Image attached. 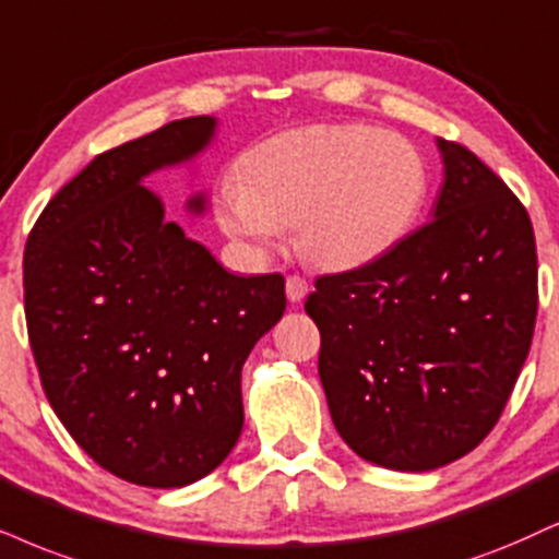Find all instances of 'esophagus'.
Here are the masks:
<instances>
[{"instance_id":"esophagus-1","label":"esophagus","mask_w":559,"mask_h":559,"mask_svg":"<svg viewBox=\"0 0 559 559\" xmlns=\"http://www.w3.org/2000/svg\"><path fill=\"white\" fill-rule=\"evenodd\" d=\"M309 294V284H307V278H301V275H288L286 278V296H288V301H301L304 296Z\"/></svg>"}]
</instances>
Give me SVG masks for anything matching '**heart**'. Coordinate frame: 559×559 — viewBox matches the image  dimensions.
<instances>
[{
    "label": "heart",
    "instance_id": "b5f03b06",
    "mask_svg": "<svg viewBox=\"0 0 559 559\" xmlns=\"http://www.w3.org/2000/svg\"><path fill=\"white\" fill-rule=\"evenodd\" d=\"M418 146L373 126H304L252 146L242 180L216 193L222 229L267 252L284 227L301 258L324 271H353L392 252L428 201Z\"/></svg>",
    "mask_w": 559,
    "mask_h": 559
}]
</instances>
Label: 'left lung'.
<instances>
[{
  "label": "left lung",
  "instance_id": "1",
  "mask_svg": "<svg viewBox=\"0 0 559 559\" xmlns=\"http://www.w3.org/2000/svg\"><path fill=\"white\" fill-rule=\"evenodd\" d=\"M433 218L373 263L317 278L320 379L366 462L428 472L496 426L536 322L532 218L467 146L438 139Z\"/></svg>",
  "mask_w": 559,
  "mask_h": 559
}]
</instances>
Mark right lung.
<instances>
[{"mask_svg": "<svg viewBox=\"0 0 559 559\" xmlns=\"http://www.w3.org/2000/svg\"><path fill=\"white\" fill-rule=\"evenodd\" d=\"M216 118L97 154L25 245V320L63 428L126 483L182 487L242 433V366L284 317V275H235L165 218L146 175L198 157ZM206 211V195L188 201Z\"/></svg>", "mask_w": 559, "mask_h": 559, "instance_id": "add662e5", "label": "right lung"}]
</instances>
